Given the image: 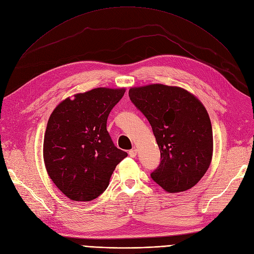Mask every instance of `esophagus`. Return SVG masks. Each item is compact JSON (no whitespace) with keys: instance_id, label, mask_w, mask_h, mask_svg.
<instances>
[{"instance_id":"34e87169","label":"esophagus","mask_w":254,"mask_h":254,"mask_svg":"<svg viewBox=\"0 0 254 254\" xmlns=\"http://www.w3.org/2000/svg\"><path fill=\"white\" fill-rule=\"evenodd\" d=\"M128 154H129V157H131V158H135L136 156H137V149L134 147L133 149H130L129 151H128Z\"/></svg>"}]
</instances>
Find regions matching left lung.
Returning a JSON list of instances; mask_svg holds the SVG:
<instances>
[{
	"label": "left lung",
	"instance_id": "obj_1",
	"mask_svg": "<svg viewBox=\"0 0 254 254\" xmlns=\"http://www.w3.org/2000/svg\"><path fill=\"white\" fill-rule=\"evenodd\" d=\"M128 96L151 126L161 152L151 179L168 193L191 189L213 157V129L204 106L181 87L151 84L130 88Z\"/></svg>",
	"mask_w": 254,
	"mask_h": 254
}]
</instances>
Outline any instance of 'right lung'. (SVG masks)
I'll return each mask as SVG.
<instances>
[{
  "instance_id": "obj_1",
  "label": "right lung",
  "mask_w": 254,
  "mask_h": 254,
  "mask_svg": "<svg viewBox=\"0 0 254 254\" xmlns=\"http://www.w3.org/2000/svg\"><path fill=\"white\" fill-rule=\"evenodd\" d=\"M125 88H94L61 102L50 116L43 160L57 188L74 201H91L109 186L117 164L127 153L117 148L107 119Z\"/></svg>"
}]
</instances>
